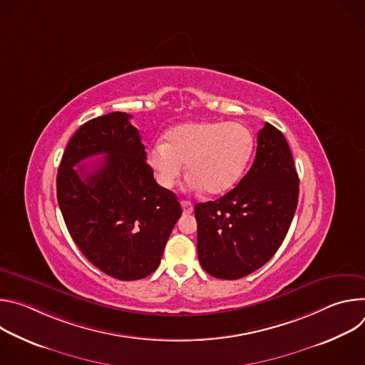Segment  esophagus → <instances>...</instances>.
Here are the masks:
<instances>
[{
  "label": "esophagus",
  "instance_id": "1",
  "mask_svg": "<svg viewBox=\"0 0 365 365\" xmlns=\"http://www.w3.org/2000/svg\"><path fill=\"white\" fill-rule=\"evenodd\" d=\"M180 205H182L183 214H192V212H193V203H192V202H189V200H180Z\"/></svg>",
  "mask_w": 365,
  "mask_h": 365
}]
</instances>
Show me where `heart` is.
<instances>
[{
    "label": "heart",
    "instance_id": "obj_1",
    "mask_svg": "<svg viewBox=\"0 0 365 365\" xmlns=\"http://www.w3.org/2000/svg\"><path fill=\"white\" fill-rule=\"evenodd\" d=\"M252 150L254 137L240 123H185L168 131L166 143L151 145L148 163L165 189L175 186L186 163L192 189L221 195L238 183Z\"/></svg>",
    "mask_w": 365,
    "mask_h": 365
}]
</instances>
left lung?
I'll return each mask as SVG.
<instances>
[{
	"label": "left lung",
	"instance_id": "8db88e82",
	"mask_svg": "<svg viewBox=\"0 0 365 365\" xmlns=\"http://www.w3.org/2000/svg\"><path fill=\"white\" fill-rule=\"evenodd\" d=\"M299 199L290 147L266 123L257 153L241 182L217 200L195 205L197 257L214 277L237 280L264 266L282 245Z\"/></svg>",
	"mask_w": 365,
	"mask_h": 365
}]
</instances>
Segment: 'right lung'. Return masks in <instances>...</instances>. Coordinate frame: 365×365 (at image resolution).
<instances>
[{
  "label": "right lung",
  "mask_w": 365,
  "mask_h": 365,
  "mask_svg": "<svg viewBox=\"0 0 365 365\" xmlns=\"http://www.w3.org/2000/svg\"><path fill=\"white\" fill-rule=\"evenodd\" d=\"M125 113L93 118L69 140L58 170V202L71 237L89 262L118 280H138L159 267L182 215L173 192L147 165L140 133ZM103 153L98 163L74 166Z\"/></svg>",
  "instance_id": "right-lung-1"
}]
</instances>
